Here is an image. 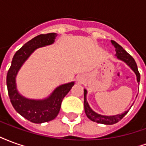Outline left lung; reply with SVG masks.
Here are the masks:
<instances>
[{"label": "left lung", "mask_w": 146, "mask_h": 146, "mask_svg": "<svg viewBox=\"0 0 146 146\" xmlns=\"http://www.w3.org/2000/svg\"><path fill=\"white\" fill-rule=\"evenodd\" d=\"M111 43L113 44L114 48H115V51L116 52V58L119 60H121L123 62H125L134 71V73H135L136 77H137V82L139 84V82H140V73L138 72V66H137V64L135 62V59L133 58L131 55H130L116 41L111 40ZM84 111H85L86 115H87V116L88 117L89 119L92 120V121H94V122L98 123H102V124H106V125H112V124H114L116 123L119 122V120L122 119L127 113H128V110H127V111H125L124 113H121V114H117V115H114V116H105V115L98 114V113L95 112L92 108L90 107L88 102L87 101V94H88V92H87L86 89L84 90Z\"/></svg>", "instance_id": "left-lung-1"}]
</instances>
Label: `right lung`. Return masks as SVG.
Listing matches in <instances>:
<instances>
[{
  "mask_svg": "<svg viewBox=\"0 0 146 146\" xmlns=\"http://www.w3.org/2000/svg\"><path fill=\"white\" fill-rule=\"evenodd\" d=\"M57 33L40 34L26 43L16 51L7 74V88L9 98L16 112L30 122L42 123L54 119L59 113L64 97L75 83L70 82L58 86L51 95L44 99H30L18 92L16 76L24 62L36 49L52 44Z\"/></svg>",
  "mask_w": 146,
  "mask_h": 146,
  "instance_id": "add662e5",
  "label": "right lung"
}]
</instances>
